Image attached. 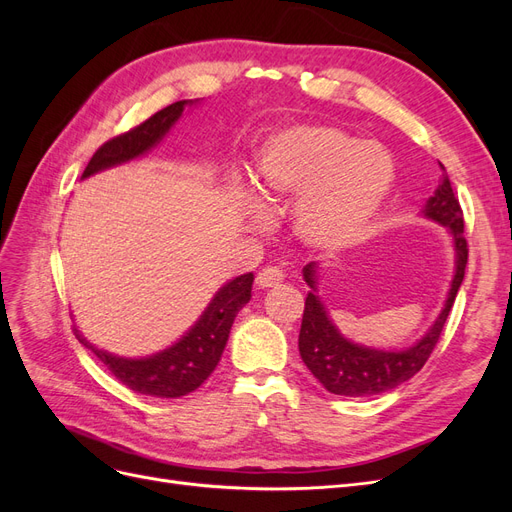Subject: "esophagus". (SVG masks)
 Instances as JSON below:
<instances>
[{"label":"esophagus","instance_id":"1","mask_svg":"<svg viewBox=\"0 0 512 512\" xmlns=\"http://www.w3.org/2000/svg\"><path fill=\"white\" fill-rule=\"evenodd\" d=\"M284 280V271L277 269V267H265L260 269L256 275V284L258 288H273Z\"/></svg>","mask_w":512,"mask_h":512}]
</instances>
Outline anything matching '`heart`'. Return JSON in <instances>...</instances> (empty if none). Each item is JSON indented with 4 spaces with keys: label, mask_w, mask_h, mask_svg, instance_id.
Returning <instances> with one entry per match:
<instances>
[{
    "label": "heart",
    "mask_w": 512,
    "mask_h": 512,
    "mask_svg": "<svg viewBox=\"0 0 512 512\" xmlns=\"http://www.w3.org/2000/svg\"><path fill=\"white\" fill-rule=\"evenodd\" d=\"M393 160L376 143L327 126H301L275 134L258 153L262 200L275 205L297 196L294 232L314 250H344L361 241L393 185ZM267 205L250 196V215L269 222Z\"/></svg>",
    "instance_id": "heart-1"
}]
</instances>
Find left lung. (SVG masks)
Masks as SVG:
<instances>
[{"label":"left lung","mask_w":512,"mask_h":512,"mask_svg":"<svg viewBox=\"0 0 512 512\" xmlns=\"http://www.w3.org/2000/svg\"><path fill=\"white\" fill-rule=\"evenodd\" d=\"M442 166V164H440ZM444 168V166H442ZM423 215L448 228L455 245V277L448 299L429 333L406 350H376L350 342L335 329L327 309L316 294V262L303 269V280L312 288L307 292L303 322L299 333L301 359L314 378L329 393L344 397H371L395 389L423 369L431 350L436 348L448 312L455 303L459 286L466 275L468 243L463 237V211L451 188L448 175H442L438 190L427 200Z\"/></svg>","instance_id":"left-lung-1"}]
</instances>
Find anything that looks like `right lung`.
I'll return each instance as SVG.
<instances>
[{"label": "right lung", "instance_id": "obj_1", "mask_svg": "<svg viewBox=\"0 0 512 512\" xmlns=\"http://www.w3.org/2000/svg\"><path fill=\"white\" fill-rule=\"evenodd\" d=\"M190 104L194 102L179 100L162 108L156 115H151L141 126L106 141L94 153V158L89 160L87 168L83 170V179L100 173L104 168L130 162L143 156L151 147H156L164 134L173 128V123L181 117L185 106ZM252 282V273L230 280L226 286L215 292V297L211 299L203 316L198 318L194 327L177 344L153 356H145V359H123V356H115L111 352L91 346L85 337L79 335V331H76V337L128 389L151 397L188 395L196 391L213 374L215 365L220 363L232 322H235L239 309L252 297Z\"/></svg>", "mask_w": 512, "mask_h": 512}]
</instances>
